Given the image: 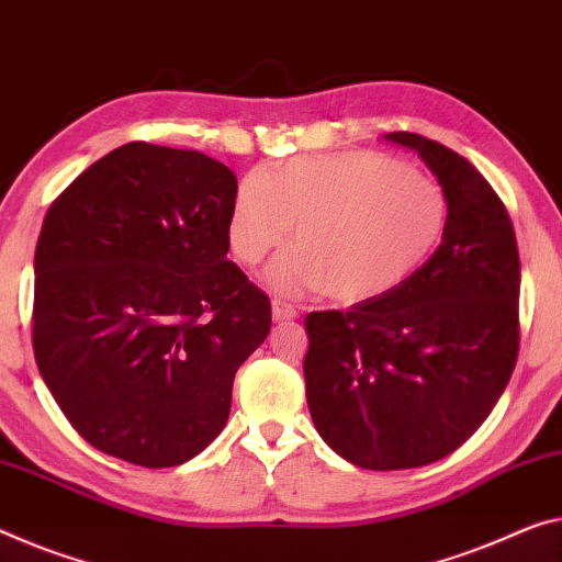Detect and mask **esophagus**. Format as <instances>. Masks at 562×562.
I'll return each mask as SVG.
<instances>
[{"instance_id":"obj_1","label":"esophagus","mask_w":562,"mask_h":562,"mask_svg":"<svg viewBox=\"0 0 562 562\" xmlns=\"http://www.w3.org/2000/svg\"><path fill=\"white\" fill-rule=\"evenodd\" d=\"M271 308H273L276 322H289V318H296L299 316L296 306H291V304H286V301H281V299H273L271 301Z\"/></svg>"}]
</instances>
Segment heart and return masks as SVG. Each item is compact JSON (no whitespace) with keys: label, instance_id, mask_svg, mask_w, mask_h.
<instances>
[{"label":"heart","instance_id":"b5f03b06","mask_svg":"<svg viewBox=\"0 0 562 562\" xmlns=\"http://www.w3.org/2000/svg\"><path fill=\"white\" fill-rule=\"evenodd\" d=\"M269 269L273 289H324L336 301H371L400 289L442 238L447 201L425 172L390 155L349 150L306 155L246 178L228 215L231 254Z\"/></svg>","mask_w":562,"mask_h":562}]
</instances>
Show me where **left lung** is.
I'll use <instances>...</instances> for the list:
<instances>
[{
  "label": "left lung",
  "instance_id": "obj_1",
  "mask_svg": "<svg viewBox=\"0 0 562 562\" xmlns=\"http://www.w3.org/2000/svg\"><path fill=\"white\" fill-rule=\"evenodd\" d=\"M447 198L442 246L386 296L311 311L306 402L324 442L364 470H409L468 442L520 351V254L505 203L462 155L390 133Z\"/></svg>",
  "mask_w": 562,
  "mask_h": 562
}]
</instances>
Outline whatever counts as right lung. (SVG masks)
<instances>
[{"label":"right lung","instance_id":"right-lung-1","mask_svg":"<svg viewBox=\"0 0 562 562\" xmlns=\"http://www.w3.org/2000/svg\"><path fill=\"white\" fill-rule=\"evenodd\" d=\"M238 180L195 150L120 145L52 201L34 251L32 347L67 422L160 470L203 452L271 301L228 261Z\"/></svg>","mask_w":562,"mask_h":562}]
</instances>
